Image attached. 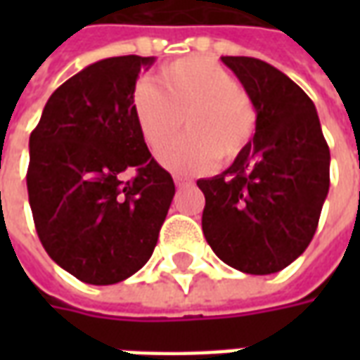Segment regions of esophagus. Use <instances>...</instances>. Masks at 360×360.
<instances>
[{
    "label": "esophagus",
    "mask_w": 360,
    "mask_h": 360,
    "mask_svg": "<svg viewBox=\"0 0 360 360\" xmlns=\"http://www.w3.org/2000/svg\"><path fill=\"white\" fill-rule=\"evenodd\" d=\"M173 181H175V185H177V187H185V185H188V183H191V179H188V177H185V175H175V177H173Z\"/></svg>",
    "instance_id": "34e87169"
}]
</instances>
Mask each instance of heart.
Instances as JSON below:
<instances>
[{
	"instance_id": "obj_1",
	"label": "heart",
	"mask_w": 360,
	"mask_h": 360,
	"mask_svg": "<svg viewBox=\"0 0 360 360\" xmlns=\"http://www.w3.org/2000/svg\"><path fill=\"white\" fill-rule=\"evenodd\" d=\"M142 139L154 154L179 134L187 136L162 154V164L177 173L208 172L216 160L235 162L257 133V108L241 82L206 58H183L156 73V84L139 82L131 98Z\"/></svg>"
}]
</instances>
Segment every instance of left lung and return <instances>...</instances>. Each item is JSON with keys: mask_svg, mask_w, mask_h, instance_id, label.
Instances as JSON below:
<instances>
[{"mask_svg": "<svg viewBox=\"0 0 360 360\" xmlns=\"http://www.w3.org/2000/svg\"><path fill=\"white\" fill-rule=\"evenodd\" d=\"M257 108V133L241 156L210 179L202 231L227 266L266 276L309 247L330 188V148L304 90L266 61L224 56Z\"/></svg>", "mask_w": 360, "mask_h": 360, "instance_id": "left-lung-1", "label": "left lung"}]
</instances>
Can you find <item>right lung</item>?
Instances as JSON below:
<instances>
[{"mask_svg": "<svg viewBox=\"0 0 360 360\" xmlns=\"http://www.w3.org/2000/svg\"><path fill=\"white\" fill-rule=\"evenodd\" d=\"M154 58L96 61L59 86L30 133L28 202L50 258L92 285L123 281L148 262L175 185L148 152L133 90ZM133 169V180L120 173Z\"/></svg>", "mask_w": 360, "mask_h": 360, "instance_id": "add662e5", "label": "right lung"}]
</instances>
